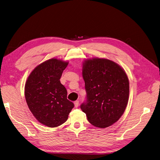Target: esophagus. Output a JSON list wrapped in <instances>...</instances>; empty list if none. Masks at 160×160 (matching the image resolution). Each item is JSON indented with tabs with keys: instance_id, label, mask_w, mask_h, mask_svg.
Here are the masks:
<instances>
[{
	"instance_id": "1",
	"label": "esophagus",
	"mask_w": 160,
	"mask_h": 160,
	"mask_svg": "<svg viewBox=\"0 0 160 160\" xmlns=\"http://www.w3.org/2000/svg\"><path fill=\"white\" fill-rule=\"evenodd\" d=\"M74 107L75 108H78V106L79 105V101L78 100H77L74 102Z\"/></svg>"
}]
</instances>
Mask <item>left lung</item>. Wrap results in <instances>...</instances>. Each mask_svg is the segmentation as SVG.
<instances>
[{
	"label": "left lung",
	"instance_id": "1",
	"mask_svg": "<svg viewBox=\"0 0 160 160\" xmlns=\"http://www.w3.org/2000/svg\"><path fill=\"white\" fill-rule=\"evenodd\" d=\"M82 77L87 100L80 108L88 121L99 128L116 122L129 100V82L125 71L112 60L94 58L84 60Z\"/></svg>",
	"mask_w": 160,
	"mask_h": 160
}]
</instances>
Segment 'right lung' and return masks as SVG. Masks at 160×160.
<instances>
[{
    "mask_svg": "<svg viewBox=\"0 0 160 160\" xmlns=\"http://www.w3.org/2000/svg\"><path fill=\"white\" fill-rule=\"evenodd\" d=\"M68 62L51 58L37 66L28 77L24 94L35 118L49 127L65 123L74 104L67 99V90L60 83Z\"/></svg>",
    "mask_w": 160,
    "mask_h": 160,
    "instance_id": "obj_1",
    "label": "right lung"
}]
</instances>
